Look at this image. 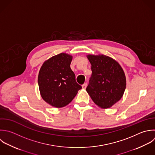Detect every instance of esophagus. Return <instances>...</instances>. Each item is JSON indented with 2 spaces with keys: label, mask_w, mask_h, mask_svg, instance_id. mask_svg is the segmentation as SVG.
<instances>
[{
  "label": "esophagus",
  "mask_w": 155,
  "mask_h": 155,
  "mask_svg": "<svg viewBox=\"0 0 155 155\" xmlns=\"http://www.w3.org/2000/svg\"><path fill=\"white\" fill-rule=\"evenodd\" d=\"M86 87H87V83H84V84L82 85V87H83V89H85L86 88Z\"/></svg>",
  "instance_id": "1"
}]
</instances>
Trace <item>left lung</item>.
I'll list each match as a JSON object with an SVG mask.
<instances>
[{"mask_svg": "<svg viewBox=\"0 0 155 155\" xmlns=\"http://www.w3.org/2000/svg\"><path fill=\"white\" fill-rule=\"evenodd\" d=\"M87 57L92 74L86 91L93 101L102 109H108L121 100L126 87L124 72L114 58L103 54Z\"/></svg>", "mask_w": 155, "mask_h": 155, "instance_id": "obj_1", "label": "left lung"}]
</instances>
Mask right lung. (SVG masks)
<instances>
[{
    "label": "right lung",
    "instance_id": "obj_1",
    "mask_svg": "<svg viewBox=\"0 0 155 155\" xmlns=\"http://www.w3.org/2000/svg\"><path fill=\"white\" fill-rule=\"evenodd\" d=\"M72 56L60 53L46 60L38 76L40 93L51 106L60 108L69 104L82 88L70 67Z\"/></svg>",
    "mask_w": 155,
    "mask_h": 155
}]
</instances>
